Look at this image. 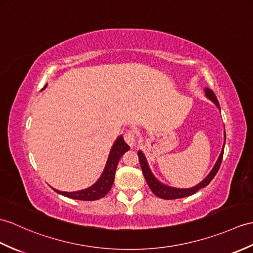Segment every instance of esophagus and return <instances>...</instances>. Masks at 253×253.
<instances>
[{
  "label": "esophagus",
  "instance_id": "esophagus-1",
  "mask_svg": "<svg viewBox=\"0 0 253 253\" xmlns=\"http://www.w3.org/2000/svg\"><path fill=\"white\" fill-rule=\"evenodd\" d=\"M124 139L126 142L128 143V145L130 146V148H134V146L137 145V140H136V136H134V133L131 131H128L125 133Z\"/></svg>",
  "mask_w": 253,
  "mask_h": 253
}]
</instances>
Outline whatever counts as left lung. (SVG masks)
Segmentation results:
<instances>
[{
	"mask_svg": "<svg viewBox=\"0 0 253 253\" xmlns=\"http://www.w3.org/2000/svg\"><path fill=\"white\" fill-rule=\"evenodd\" d=\"M205 95H206V97L209 100H211V101L216 105V108L220 110L219 101L212 90L206 87L205 88ZM224 145H225V132H224V142H223L221 153L218 157V160H216L214 166L212 167V169H211V171L207 174L206 178L199 182V183L196 184L195 186L190 187V189H179V187L169 186L165 183H163V182L158 180L153 174V172H152V170L149 166L148 160H146L144 153L141 150L138 151V157H139L141 169H142L143 175L146 180V183H148V185L150 186L151 191L153 192L157 197L163 198V199H177V198H183L186 196L193 195V194H195L197 191L203 189V187H206L210 183V181L214 178V175L216 174V172H218V170L220 168L222 157H223V151H224Z\"/></svg>",
	"mask_w": 253,
	"mask_h": 253,
	"instance_id": "left-lung-1",
	"label": "left lung"
}]
</instances>
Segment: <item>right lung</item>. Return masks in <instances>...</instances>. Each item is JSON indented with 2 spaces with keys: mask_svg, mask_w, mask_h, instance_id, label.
Instances as JSON below:
<instances>
[{
  "mask_svg": "<svg viewBox=\"0 0 253 253\" xmlns=\"http://www.w3.org/2000/svg\"><path fill=\"white\" fill-rule=\"evenodd\" d=\"M46 87L47 84L43 87L42 90H44ZM128 150L129 146L125 142L124 138H123V136H119L115 140L114 144L112 145V148H111L108 161L107 164H105L102 174L100 175V178L91 186L76 192H62L56 189L52 190L57 192L58 194H60V195L67 196L72 199H78V201H97V199L104 197L114 183L117 164H119L121 157L124 155L125 152H127Z\"/></svg>",
  "mask_w": 253,
  "mask_h": 253,
  "instance_id": "1",
  "label": "right lung"
}]
</instances>
